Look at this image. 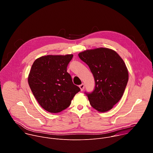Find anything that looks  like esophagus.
<instances>
[{
  "instance_id": "34e87169",
  "label": "esophagus",
  "mask_w": 153,
  "mask_h": 153,
  "mask_svg": "<svg viewBox=\"0 0 153 153\" xmlns=\"http://www.w3.org/2000/svg\"><path fill=\"white\" fill-rule=\"evenodd\" d=\"M79 88H80V90H81V91H83V89H84V88H85V85H84L83 83H82L81 85H79Z\"/></svg>"
}]
</instances>
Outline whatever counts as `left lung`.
I'll use <instances>...</instances> for the list:
<instances>
[{
  "mask_svg": "<svg viewBox=\"0 0 153 153\" xmlns=\"http://www.w3.org/2000/svg\"><path fill=\"white\" fill-rule=\"evenodd\" d=\"M79 58L88 65L95 80L93 92L85 93L90 105L99 112H106L121 99L128 80L126 65L114 50L106 48L80 53Z\"/></svg>",
  "mask_w": 153,
  "mask_h": 153,
  "instance_id": "1",
  "label": "left lung"
}]
</instances>
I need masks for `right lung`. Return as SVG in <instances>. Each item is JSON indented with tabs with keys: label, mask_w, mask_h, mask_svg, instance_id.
Listing matches in <instances>:
<instances>
[{
	"label": "right lung",
	"mask_w": 153,
	"mask_h": 153,
	"mask_svg": "<svg viewBox=\"0 0 153 153\" xmlns=\"http://www.w3.org/2000/svg\"><path fill=\"white\" fill-rule=\"evenodd\" d=\"M73 57V54L42 56L32 65L29 86L39 105L50 113H57L67 108L80 91L67 70Z\"/></svg>",
	"instance_id": "obj_1"
}]
</instances>
